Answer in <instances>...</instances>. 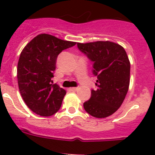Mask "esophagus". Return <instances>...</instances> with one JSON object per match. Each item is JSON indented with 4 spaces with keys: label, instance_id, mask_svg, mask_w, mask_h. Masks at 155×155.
<instances>
[{
    "label": "esophagus",
    "instance_id": "34e87169",
    "mask_svg": "<svg viewBox=\"0 0 155 155\" xmlns=\"http://www.w3.org/2000/svg\"><path fill=\"white\" fill-rule=\"evenodd\" d=\"M70 89L71 90L72 92H76V91H78V89H79V88H78V87H71Z\"/></svg>",
    "mask_w": 155,
    "mask_h": 155
}]
</instances>
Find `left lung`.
<instances>
[{
	"instance_id": "8db88e82",
	"label": "left lung",
	"mask_w": 155,
	"mask_h": 155,
	"mask_svg": "<svg viewBox=\"0 0 155 155\" xmlns=\"http://www.w3.org/2000/svg\"><path fill=\"white\" fill-rule=\"evenodd\" d=\"M78 48L94 62L97 89L84 103L88 114L105 118L115 113L127 94L130 80V62L124 47L110 41L77 43Z\"/></svg>"
}]
</instances>
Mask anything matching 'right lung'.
I'll return each mask as SVG.
<instances>
[{
	"label": "right lung",
	"mask_w": 155,
	"mask_h": 155,
	"mask_svg": "<svg viewBox=\"0 0 155 155\" xmlns=\"http://www.w3.org/2000/svg\"><path fill=\"white\" fill-rule=\"evenodd\" d=\"M75 44L41 34L23 48L17 69L18 87L25 104L38 115L50 117L60 108L66 90L52 84L51 78L58 54Z\"/></svg>",
	"instance_id": "right-lung-1"
}]
</instances>
